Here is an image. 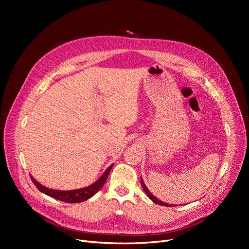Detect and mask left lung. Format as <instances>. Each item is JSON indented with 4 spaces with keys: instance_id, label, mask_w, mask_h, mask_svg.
<instances>
[{
    "instance_id": "8db88e82",
    "label": "left lung",
    "mask_w": 249,
    "mask_h": 249,
    "mask_svg": "<svg viewBox=\"0 0 249 249\" xmlns=\"http://www.w3.org/2000/svg\"><path fill=\"white\" fill-rule=\"evenodd\" d=\"M140 181H141V186H142L143 190H144V192L147 194L148 197H149V198H150L154 203L159 204V205H161V206H165V207H175V205H168V204H166V203H163V202H162V201H160V200H158V198H155L154 196L149 192V190L146 188V186L144 185V182H143L142 178H140ZM176 206H177V205H176Z\"/></svg>"
}]
</instances>
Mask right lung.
I'll list each match as a JSON object with an SVG mask.
<instances>
[{
    "mask_svg": "<svg viewBox=\"0 0 249 249\" xmlns=\"http://www.w3.org/2000/svg\"><path fill=\"white\" fill-rule=\"evenodd\" d=\"M112 166H113V164H111L107 168V171L104 173V175L95 182V184L90 185L87 188H84V189H80V190H73V191L51 190V189H48V188L39 184V182L36 181L32 177H31V180L33 181V184L39 191L49 196V197H51V198L59 200L64 203H81V202H84V201L91 198L97 192H99L101 190V188L104 186V184L107 180V178L111 172Z\"/></svg>",
    "mask_w": 249,
    "mask_h": 249,
    "instance_id": "right-lung-1",
    "label": "right lung"
}]
</instances>
